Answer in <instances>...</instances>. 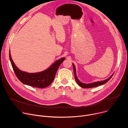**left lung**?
<instances>
[{
	"label": "left lung",
	"mask_w": 128,
	"mask_h": 128,
	"mask_svg": "<svg viewBox=\"0 0 128 128\" xmlns=\"http://www.w3.org/2000/svg\"><path fill=\"white\" fill-rule=\"evenodd\" d=\"M73 65V67H74V76H75V79L76 80V82L78 83V84L82 88H94V87H96L99 86H101V85H103L104 84L106 83L109 80H110V79L112 78V76L114 75V74L109 77L108 78L104 80H102V81H100V82H94L92 83H90V84H84V83H82V82L80 81L78 79L77 76H76V67L74 63H72Z\"/></svg>",
	"instance_id": "1"
}]
</instances>
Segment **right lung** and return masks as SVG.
<instances>
[{
    "label": "right lung",
    "mask_w": 128,
    "mask_h": 128,
    "mask_svg": "<svg viewBox=\"0 0 128 128\" xmlns=\"http://www.w3.org/2000/svg\"><path fill=\"white\" fill-rule=\"evenodd\" d=\"M9 56L14 74L20 81L25 84L40 88L47 87L52 83L59 66L65 59L63 57L57 60L50 67L42 71L28 73L21 70L16 66L12 59L10 50Z\"/></svg>",
    "instance_id": "right-lung-1"
}]
</instances>
